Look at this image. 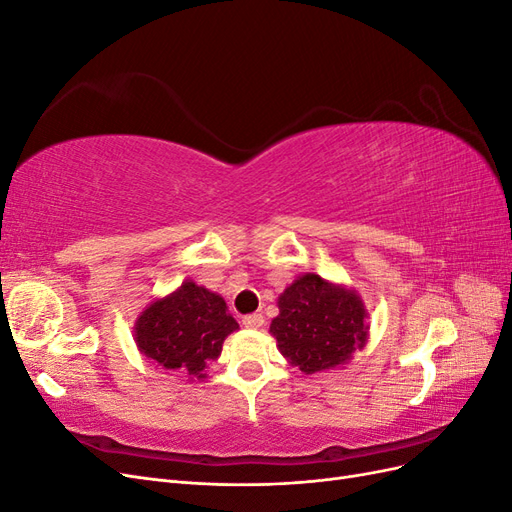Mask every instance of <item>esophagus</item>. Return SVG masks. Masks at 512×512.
<instances>
[{
  "instance_id": "34e87169",
  "label": "esophagus",
  "mask_w": 512,
  "mask_h": 512,
  "mask_svg": "<svg viewBox=\"0 0 512 512\" xmlns=\"http://www.w3.org/2000/svg\"><path fill=\"white\" fill-rule=\"evenodd\" d=\"M243 327H247V329H260L262 324H265V316L262 314H247V316H243Z\"/></svg>"
}]
</instances>
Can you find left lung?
<instances>
[{
  "label": "left lung",
  "instance_id": "1",
  "mask_svg": "<svg viewBox=\"0 0 512 512\" xmlns=\"http://www.w3.org/2000/svg\"><path fill=\"white\" fill-rule=\"evenodd\" d=\"M277 305L280 316L273 318L271 333L286 359L305 374L342 365L365 346L363 301L316 273L294 280Z\"/></svg>",
  "mask_w": 512,
  "mask_h": 512
}]
</instances>
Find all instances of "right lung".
Masks as SVG:
<instances>
[{
  "label": "right lung",
  "mask_w": 512,
  "mask_h": 512,
  "mask_svg": "<svg viewBox=\"0 0 512 512\" xmlns=\"http://www.w3.org/2000/svg\"><path fill=\"white\" fill-rule=\"evenodd\" d=\"M220 294L194 282L151 303L136 322V346L164 369L205 378L203 371L218 361L228 333L237 331Z\"/></svg>",
  "instance_id": "obj_1"
}]
</instances>
